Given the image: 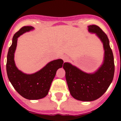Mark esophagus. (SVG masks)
I'll list each match as a JSON object with an SVG mask.
<instances>
[{
    "instance_id": "1",
    "label": "esophagus",
    "mask_w": 121,
    "mask_h": 121,
    "mask_svg": "<svg viewBox=\"0 0 121 121\" xmlns=\"http://www.w3.org/2000/svg\"><path fill=\"white\" fill-rule=\"evenodd\" d=\"M62 59L63 60H64V61H66V60H67L68 59V56L66 55H63L62 56Z\"/></svg>"
}]
</instances>
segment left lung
<instances>
[{"label": "left lung", "instance_id": "obj_1", "mask_svg": "<svg viewBox=\"0 0 121 121\" xmlns=\"http://www.w3.org/2000/svg\"><path fill=\"white\" fill-rule=\"evenodd\" d=\"M88 31L95 33L103 43L104 57L102 65L93 73H87L68 62L63 68L68 89L74 99L81 101H93L102 96L112 82L115 73L114 57L106 34L98 26H88Z\"/></svg>", "mask_w": 121, "mask_h": 121}]
</instances>
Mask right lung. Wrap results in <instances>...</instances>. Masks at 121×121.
I'll return each instance as SVG.
<instances>
[{
	"instance_id": "add662e5",
	"label": "right lung",
	"mask_w": 121,
	"mask_h": 121,
	"mask_svg": "<svg viewBox=\"0 0 121 121\" xmlns=\"http://www.w3.org/2000/svg\"><path fill=\"white\" fill-rule=\"evenodd\" d=\"M33 30V26H23L14 35L7 55L6 73L8 79L19 95L25 99L36 100L48 95L56 71L62 67L64 61L60 59L54 60L48 63L41 70L31 74L24 73L17 68L14 62V53L17 38L23 33Z\"/></svg>"
}]
</instances>
